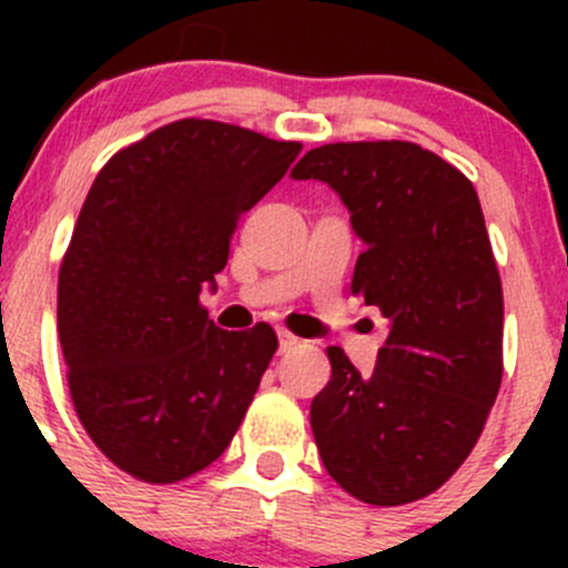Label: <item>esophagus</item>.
<instances>
[{
	"instance_id": "1",
	"label": "esophagus",
	"mask_w": 568,
	"mask_h": 568,
	"mask_svg": "<svg viewBox=\"0 0 568 568\" xmlns=\"http://www.w3.org/2000/svg\"><path fill=\"white\" fill-rule=\"evenodd\" d=\"M277 337H280V352H291V348H296L302 343V337H296L294 332L288 329H280Z\"/></svg>"
}]
</instances>
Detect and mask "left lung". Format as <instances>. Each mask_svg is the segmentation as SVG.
Wrapping results in <instances>:
<instances>
[{"instance_id": "left-lung-1", "label": "left lung", "mask_w": 568, "mask_h": 568, "mask_svg": "<svg viewBox=\"0 0 568 568\" xmlns=\"http://www.w3.org/2000/svg\"><path fill=\"white\" fill-rule=\"evenodd\" d=\"M341 194L363 239L352 294L387 341L363 376L329 346L311 404L326 473L357 500L437 491L478 443L503 379V285L473 183L415 142H332L294 168Z\"/></svg>"}]
</instances>
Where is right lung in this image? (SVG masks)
I'll return each mask as SVG.
<instances>
[{"instance_id": "obj_1", "label": "right lung", "mask_w": 568, "mask_h": 568, "mask_svg": "<svg viewBox=\"0 0 568 568\" xmlns=\"http://www.w3.org/2000/svg\"><path fill=\"white\" fill-rule=\"evenodd\" d=\"M302 142L220 120H175L101 168L57 283L73 409L101 454L145 484L220 459L277 352L268 324L214 326V288L239 220Z\"/></svg>"}]
</instances>
